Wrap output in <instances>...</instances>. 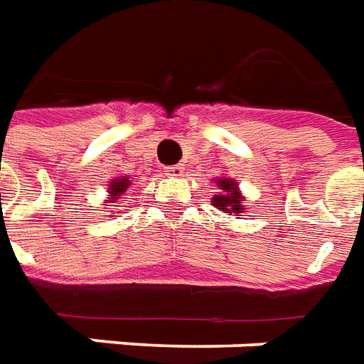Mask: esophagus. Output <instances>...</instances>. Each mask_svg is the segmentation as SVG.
Here are the masks:
<instances>
[{"label":"esophagus","mask_w":364,"mask_h":364,"mask_svg":"<svg viewBox=\"0 0 364 364\" xmlns=\"http://www.w3.org/2000/svg\"><path fill=\"white\" fill-rule=\"evenodd\" d=\"M164 172H166L168 176H182L184 168H182L180 164H172V166H166V168H164Z\"/></svg>","instance_id":"1"}]
</instances>
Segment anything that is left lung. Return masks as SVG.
<instances>
[{"instance_id":"obj_1","label":"left lung","mask_w":364,"mask_h":364,"mask_svg":"<svg viewBox=\"0 0 364 364\" xmlns=\"http://www.w3.org/2000/svg\"><path fill=\"white\" fill-rule=\"evenodd\" d=\"M218 186L221 192L213 198V205L218 210L225 213H239L243 210V198L237 192V184L233 180H228V178L218 180Z\"/></svg>"}]
</instances>
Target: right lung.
I'll list each match as a JSON object with an SVG mask.
<instances>
[{
  "instance_id": "right-lung-1",
  "label": "right lung",
  "mask_w": 364,
  "mask_h": 364,
  "mask_svg": "<svg viewBox=\"0 0 364 364\" xmlns=\"http://www.w3.org/2000/svg\"><path fill=\"white\" fill-rule=\"evenodd\" d=\"M127 188H129V180H127V176L119 178V180H113V182H112V186H109V190H112V192H109V194H112L113 198H117V196L123 194V192H125V190H127ZM109 202H113V200H109Z\"/></svg>"
}]
</instances>
